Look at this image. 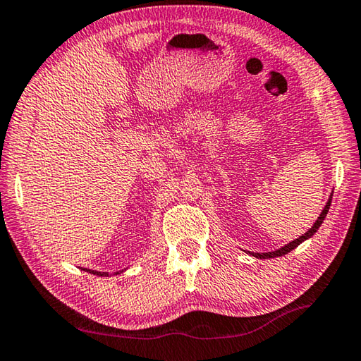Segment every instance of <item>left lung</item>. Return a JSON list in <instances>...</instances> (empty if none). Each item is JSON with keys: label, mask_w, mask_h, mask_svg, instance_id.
Returning a JSON list of instances; mask_svg holds the SVG:
<instances>
[{"label": "left lung", "mask_w": 361, "mask_h": 361, "mask_svg": "<svg viewBox=\"0 0 361 361\" xmlns=\"http://www.w3.org/2000/svg\"><path fill=\"white\" fill-rule=\"evenodd\" d=\"M331 199H333V194H331L329 196V199H328V202H326V205H324V209H323V212L322 214H319V216H318V220L313 223V226L310 228V230H308L305 234H302V236L299 238V239H294L293 243H289V244H286L284 247H281V249H278V250H273V252H263V254H259V252H255V254H252L254 257H257V259H274V257H281V255H286L288 252H290V250L293 249H295L297 245L299 244H302L305 241V239H308V238H312L314 233L318 231V228L322 226V223H323V220L326 219V214H328V210H329V205H331ZM250 254V252H249Z\"/></svg>", "instance_id": "obj_1"}]
</instances>
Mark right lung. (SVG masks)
<instances>
[{"instance_id": "right-lung-1", "label": "right lung", "mask_w": 361, "mask_h": 361, "mask_svg": "<svg viewBox=\"0 0 361 361\" xmlns=\"http://www.w3.org/2000/svg\"><path fill=\"white\" fill-rule=\"evenodd\" d=\"M85 271H88V273H93V274H96V276H109V273H104V271H96V270H87V268H83ZM116 274H118V273H116Z\"/></svg>"}]
</instances>
